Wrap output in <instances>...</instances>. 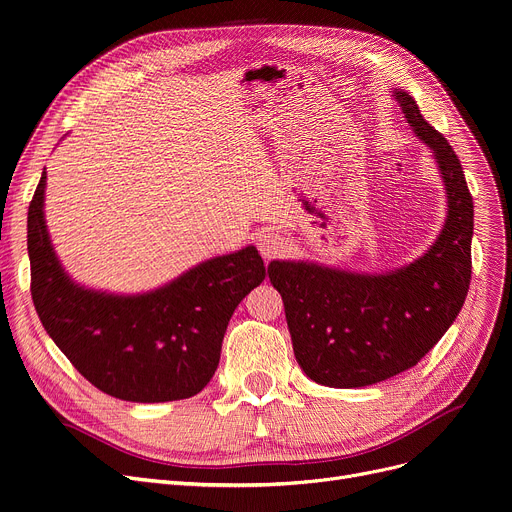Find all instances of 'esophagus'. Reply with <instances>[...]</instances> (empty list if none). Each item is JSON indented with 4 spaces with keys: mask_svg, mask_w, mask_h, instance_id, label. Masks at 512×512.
I'll list each match as a JSON object with an SVG mask.
<instances>
[{
    "mask_svg": "<svg viewBox=\"0 0 512 512\" xmlns=\"http://www.w3.org/2000/svg\"><path fill=\"white\" fill-rule=\"evenodd\" d=\"M257 247H259V251L265 259H274V257H280L284 253L286 240L278 232H263V234H259Z\"/></svg>",
    "mask_w": 512,
    "mask_h": 512,
    "instance_id": "1",
    "label": "esophagus"
}]
</instances>
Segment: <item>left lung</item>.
I'll return each mask as SVG.
<instances>
[{"label": "left lung", "instance_id": "1", "mask_svg": "<svg viewBox=\"0 0 512 512\" xmlns=\"http://www.w3.org/2000/svg\"><path fill=\"white\" fill-rule=\"evenodd\" d=\"M392 97L444 182L446 218L432 247L380 274L309 259L267 265L284 301L294 357L321 386L361 388L411 369L446 334L469 292L473 199L461 161L407 91L392 89Z\"/></svg>", "mask_w": 512, "mask_h": 512}]
</instances>
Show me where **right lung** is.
<instances>
[{"mask_svg":"<svg viewBox=\"0 0 512 512\" xmlns=\"http://www.w3.org/2000/svg\"><path fill=\"white\" fill-rule=\"evenodd\" d=\"M41 174L26 242L31 294L49 338L80 375L128 402L191 398L213 378L228 321L267 270L253 245L211 257L139 294L78 284L64 270L45 222Z\"/></svg>","mask_w":512,"mask_h":512,"instance_id":"right-lung-1","label":"right lung"}]
</instances>
